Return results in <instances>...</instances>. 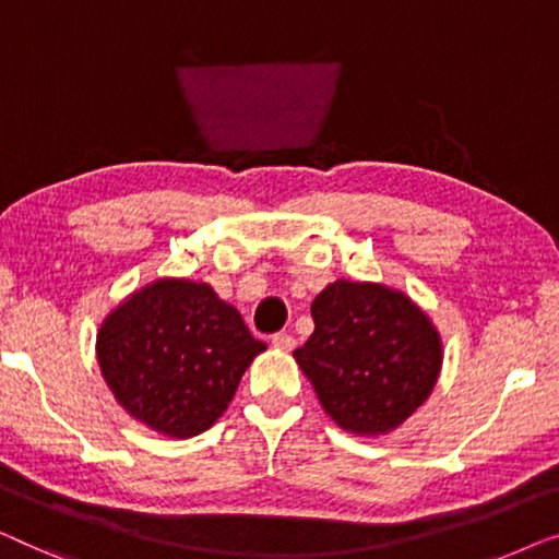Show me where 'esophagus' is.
<instances>
[{
	"instance_id": "obj_1",
	"label": "esophagus",
	"mask_w": 559,
	"mask_h": 559,
	"mask_svg": "<svg viewBox=\"0 0 559 559\" xmlns=\"http://www.w3.org/2000/svg\"><path fill=\"white\" fill-rule=\"evenodd\" d=\"M271 344L276 349H281V352H290V349L296 347V340L290 334H286V332H278V334L271 336Z\"/></svg>"
}]
</instances>
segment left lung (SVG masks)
<instances>
[{
  "mask_svg": "<svg viewBox=\"0 0 559 559\" xmlns=\"http://www.w3.org/2000/svg\"><path fill=\"white\" fill-rule=\"evenodd\" d=\"M311 317L313 334L294 357L340 428L390 433L433 392L443 344L403 290L340 278L313 298Z\"/></svg>",
  "mask_w": 559,
  "mask_h": 559,
  "instance_id": "8db88e82",
  "label": "left lung"
}]
</instances>
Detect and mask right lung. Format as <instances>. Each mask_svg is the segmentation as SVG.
Returning <instances> with one entry per match:
<instances>
[{"label": "right lung", "mask_w": 559, "mask_h": 559, "mask_svg": "<svg viewBox=\"0 0 559 559\" xmlns=\"http://www.w3.org/2000/svg\"><path fill=\"white\" fill-rule=\"evenodd\" d=\"M265 344L207 283L159 278L104 319L96 352L104 380L133 420L192 438L227 411Z\"/></svg>", "instance_id": "obj_1"}]
</instances>
